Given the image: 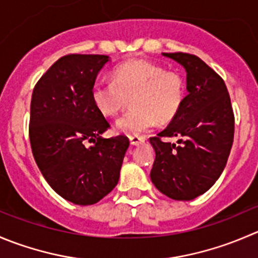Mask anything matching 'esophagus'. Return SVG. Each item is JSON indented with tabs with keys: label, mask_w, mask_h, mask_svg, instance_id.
<instances>
[{
	"label": "esophagus",
	"mask_w": 258,
	"mask_h": 258,
	"mask_svg": "<svg viewBox=\"0 0 258 258\" xmlns=\"http://www.w3.org/2000/svg\"><path fill=\"white\" fill-rule=\"evenodd\" d=\"M130 142H131V145H134V146H140V145L145 144V139L144 137L134 136V137H130Z\"/></svg>",
	"instance_id": "1"
}]
</instances>
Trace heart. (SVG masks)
I'll list each match as a JSON object with an SVG mask.
<instances>
[{
    "instance_id": "heart-1",
    "label": "heart",
    "mask_w": 258,
    "mask_h": 258,
    "mask_svg": "<svg viewBox=\"0 0 258 258\" xmlns=\"http://www.w3.org/2000/svg\"><path fill=\"white\" fill-rule=\"evenodd\" d=\"M94 106L104 116L118 113L131 99L132 111L117 119V132L142 136L157 122H170L181 108L184 83L175 73L136 60L113 72V83L98 82L92 88Z\"/></svg>"
}]
</instances>
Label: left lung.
I'll return each instance as SVG.
<instances>
[{
	"label": "left lung",
	"instance_id": "8db88e82",
	"mask_svg": "<svg viewBox=\"0 0 258 258\" xmlns=\"http://www.w3.org/2000/svg\"><path fill=\"white\" fill-rule=\"evenodd\" d=\"M186 72L181 108L169 126L150 139L155 150L150 177L174 201H191L213 186L226 167L234 136V114L224 81L198 56L162 52ZM177 137V144L165 143Z\"/></svg>",
	"mask_w": 258,
	"mask_h": 258
}]
</instances>
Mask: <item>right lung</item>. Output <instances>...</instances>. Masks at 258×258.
<instances>
[{
    "label": "right lung",
    "instance_id": "right-lung-1",
    "mask_svg": "<svg viewBox=\"0 0 258 258\" xmlns=\"http://www.w3.org/2000/svg\"><path fill=\"white\" fill-rule=\"evenodd\" d=\"M107 55L60 57L40 78L30 107L32 155L47 184L66 201L92 206L111 192L128 149L126 136L103 139L109 123L92 99ZM87 142H93L87 148Z\"/></svg>",
    "mask_w": 258,
    "mask_h": 258
}]
</instances>
